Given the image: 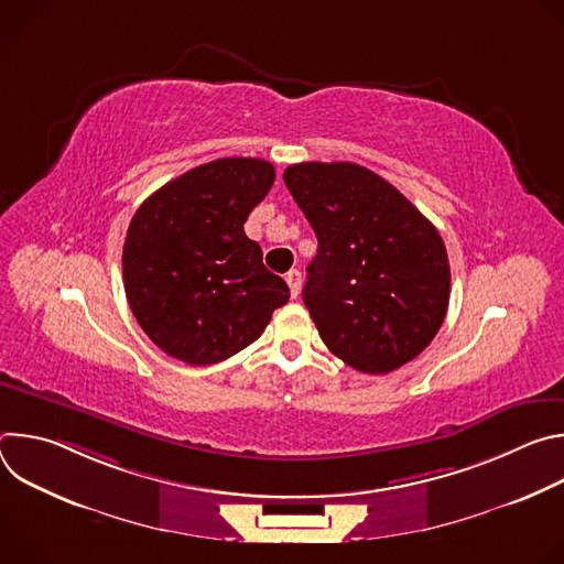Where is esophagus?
Masks as SVG:
<instances>
[{"instance_id":"34e87169","label":"esophagus","mask_w":564,"mask_h":564,"mask_svg":"<svg viewBox=\"0 0 564 564\" xmlns=\"http://www.w3.org/2000/svg\"><path fill=\"white\" fill-rule=\"evenodd\" d=\"M285 281H288V285H290V294H292V299H296V296H299V292H301V283H303L301 272H299V270H290V272L285 274Z\"/></svg>"}]
</instances>
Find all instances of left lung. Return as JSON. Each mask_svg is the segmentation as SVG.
Listing matches in <instances>:
<instances>
[{"mask_svg":"<svg viewBox=\"0 0 564 564\" xmlns=\"http://www.w3.org/2000/svg\"><path fill=\"white\" fill-rule=\"evenodd\" d=\"M283 181L318 240L303 303L328 350L368 375L413 361L442 328L451 294L435 225L355 163H299Z\"/></svg>","mask_w":564,"mask_h":564,"instance_id":"8db88e82","label":"left lung"}]
</instances>
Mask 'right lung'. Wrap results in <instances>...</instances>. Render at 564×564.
Masks as SVG:
<instances>
[{
    "label": "right lung",
    "instance_id": "1",
    "mask_svg": "<svg viewBox=\"0 0 564 564\" xmlns=\"http://www.w3.org/2000/svg\"><path fill=\"white\" fill-rule=\"evenodd\" d=\"M272 183L268 160L218 158L170 181L133 214L122 250L127 301L170 357L225 361L254 344L288 303L290 288L243 229Z\"/></svg>",
    "mask_w": 564,
    "mask_h": 564
}]
</instances>
